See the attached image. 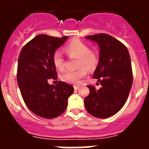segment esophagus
Segmentation results:
<instances>
[{"mask_svg": "<svg viewBox=\"0 0 149 149\" xmlns=\"http://www.w3.org/2000/svg\"><path fill=\"white\" fill-rule=\"evenodd\" d=\"M79 88V86H74V89L75 90H78Z\"/></svg>", "mask_w": 149, "mask_h": 149, "instance_id": "obj_1", "label": "esophagus"}]
</instances>
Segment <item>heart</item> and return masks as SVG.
Here are the masks:
<instances>
[{
    "label": "heart",
    "instance_id": "b5f03b06",
    "mask_svg": "<svg viewBox=\"0 0 149 149\" xmlns=\"http://www.w3.org/2000/svg\"><path fill=\"white\" fill-rule=\"evenodd\" d=\"M68 55L77 58V66L82 67L76 70H68L61 75V79L68 84H79L81 79L87 74V69L95 68L98 63V57L94 51L89 49L86 43L79 40H73L65 48ZM52 62L57 70L62 71L64 68V58L61 51H55L52 55Z\"/></svg>",
    "mask_w": 149,
    "mask_h": 149
}]
</instances>
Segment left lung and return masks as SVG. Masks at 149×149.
Returning a JSON list of instances; mask_svg holds the SVG:
<instances>
[{
    "label": "left lung",
    "mask_w": 149,
    "mask_h": 149,
    "mask_svg": "<svg viewBox=\"0 0 149 149\" xmlns=\"http://www.w3.org/2000/svg\"><path fill=\"white\" fill-rule=\"evenodd\" d=\"M98 44L100 58L93 77L102 87L97 90L87 86L90 93L84 99L87 112L97 118H107L122 109L128 97L133 72L127 47L117 39L107 34L86 37Z\"/></svg>",
    "instance_id": "1"
}]
</instances>
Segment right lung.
Segmentation results:
<instances>
[{
	"mask_svg": "<svg viewBox=\"0 0 149 149\" xmlns=\"http://www.w3.org/2000/svg\"><path fill=\"white\" fill-rule=\"evenodd\" d=\"M68 37H54L39 34L26 43L18 60L17 83L22 98L33 113L52 119L62 115L73 86L60 81L56 86L48 79H57L52 55Z\"/></svg>",
	"mask_w": 149,
	"mask_h": 149,
	"instance_id": "add662e5",
	"label": "right lung"
}]
</instances>
